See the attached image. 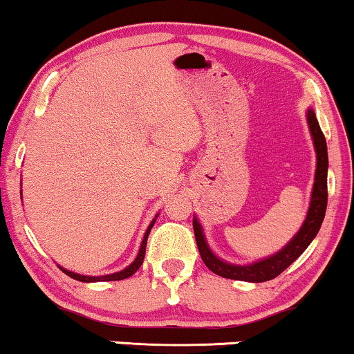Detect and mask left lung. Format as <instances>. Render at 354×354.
I'll return each mask as SVG.
<instances>
[{
    "mask_svg": "<svg viewBox=\"0 0 354 354\" xmlns=\"http://www.w3.org/2000/svg\"><path fill=\"white\" fill-rule=\"evenodd\" d=\"M306 122H308L310 133H312L315 151H317V171H315V183L312 189V199H310V207L306 212V218L299 229V232L293 236V239L283 247L282 250L266 257L263 261L247 263V266H236L219 259L207 245L206 237H204L203 227L198 219H193V229L196 236V244H198L199 254H201L203 262L206 267L214 274H218L224 279L232 280H244V282H267V280L275 279L287 269L290 263L304 254V250L310 245V242L315 239L318 231H320L323 218L326 212L328 203V186H326V174H328V151H326V140L325 135L318 125L317 115L312 109L306 112Z\"/></svg>",
    "mask_w": 354,
    "mask_h": 354,
    "instance_id": "8db88e82",
    "label": "left lung"
}]
</instances>
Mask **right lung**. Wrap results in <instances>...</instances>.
Here are the masks:
<instances>
[{"mask_svg":"<svg viewBox=\"0 0 354 354\" xmlns=\"http://www.w3.org/2000/svg\"><path fill=\"white\" fill-rule=\"evenodd\" d=\"M156 218H158V214L155 216V219L151 221L150 225H148L147 232H145L143 236V241H142V245H140V250H138V255H136V259L133 262L130 263L127 269H123L120 272H115V274H109V275H100V277H91V275H80V274H75V272H71V270H66L62 269L61 270L64 272V274H67L69 277H72V279L79 280V282H110V280H123V279H129V277H131L135 274L136 270L140 269V266L143 263V259H145V250H147V241H148V234H150L153 224H155Z\"/></svg>","mask_w":354,"mask_h":354,"instance_id":"obj_1","label":"right lung"}]
</instances>
